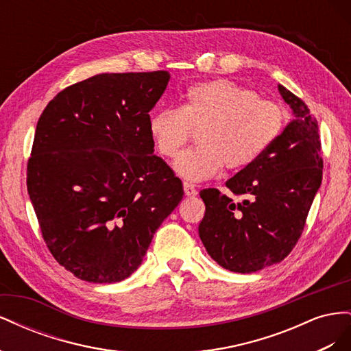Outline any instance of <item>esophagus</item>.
<instances>
[{
  "label": "esophagus",
  "mask_w": 351,
  "mask_h": 351,
  "mask_svg": "<svg viewBox=\"0 0 351 351\" xmlns=\"http://www.w3.org/2000/svg\"><path fill=\"white\" fill-rule=\"evenodd\" d=\"M183 189H184V193H186V196H196V195H197V190H196V187H195L193 184L187 183V182H184V183H183Z\"/></svg>",
  "instance_id": "34e87169"
}]
</instances>
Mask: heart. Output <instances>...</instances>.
<instances>
[{
	"instance_id": "1",
	"label": "heart",
	"mask_w": 351,
	"mask_h": 351,
	"mask_svg": "<svg viewBox=\"0 0 351 351\" xmlns=\"http://www.w3.org/2000/svg\"><path fill=\"white\" fill-rule=\"evenodd\" d=\"M284 120L278 104L221 79L190 86L180 108L155 111L149 133L159 154L177 158L197 132L199 145L180 156L174 168L190 182H202L224 165L241 169L256 162L280 136Z\"/></svg>"
}]
</instances>
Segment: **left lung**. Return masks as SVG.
<instances>
[{
    "mask_svg": "<svg viewBox=\"0 0 351 351\" xmlns=\"http://www.w3.org/2000/svg\"><path fill=\"white\" fill-rule=\"evenodd\" d=\"M278 90L295 119L256 162L226 183L243 200L218 189L200 192L205 217L199 237L209 256L232 272L250 274L281 262L299 241L322 183L317 121L300 98L282 84Z\"/></svg>",
    "mask_w": 351,
    "mask_h": 351,
    "instance_id": "1",
    "label": "left lung"
}]
</instances>
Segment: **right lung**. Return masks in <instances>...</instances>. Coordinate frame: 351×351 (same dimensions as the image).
<instances>
[{"mask_svg": "<svg viewBox=\"0 0 351 351\" xmlns=\"http://www.w3.org/2000/svg\"><path fill=\"white\" fill-rule=\"evenodd\" d=\"M168 80L164 70L97 74L57 93L39 117L27 192L47 247L74 277H130L184 195L149 133Z\"/></svg>", "mask_w": 351, "mask_h": 351, "instance_id": "right-lung-1", "label": "right lung"}]
</instances>
